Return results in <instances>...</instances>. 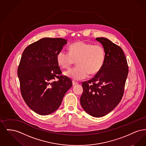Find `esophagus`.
<instances>
[{
	"label": "esophagus",
	"mask_w": 146,
	"mask_h": 146,
	"mask_svg": "<svg viewBox=\"0 0 146 146\" xmlns=\"http://www.w3.org/2000/svg\"><path fill=\"white\" fill-rule=\"evenodd\" d=\"M78 84V83L76 82V81H74V80H73V85H77Z\"/></svg>",
	"instance_id": "1"
}]
</instances>
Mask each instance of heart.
<instances>
[{
	"label": "heart",
	"instance_id": "heart-1",
	"mask_svg": "<svg viewBox=\"0 0 146 146\" xmlns=\"http://www.w3.org/2000/svg\"><path fill=\"white\" fill-rule=\"evenodd\" d=\"M106 60L104 47L99 44L76 42L70 46V52L64 49L57 54V64L63 68H69L76 63V67L68 70L66 75L70 78L80 80L89 76V73L97 74L104 67Z\"/></svg>",
	"mask_w": 146,
	"mask_h": 146
}]
</instances>
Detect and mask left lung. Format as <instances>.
I'll list each match as a JSON object with an SVG mask.
<instances>
[{"mask_svg":"<svg viewBox=\"0 0 146 146\" xmlns=\"http://www.w3.org/2000/svg\"><path fill=\"white\" fill-rule=\"evenodd\" d=\"M106 51L102 70L90 80L83 82L80 104L94 117H104L113 110L124 95L129 68L122 49L109 39L96 38Z\"/></svg>","mask_w":146,"mask_h":146,"instance_id":"left-lung-1","label":"left lung"}]
</instances>
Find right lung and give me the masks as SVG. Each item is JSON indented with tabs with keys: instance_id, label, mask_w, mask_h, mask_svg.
<instances>
[{
	"instance_id": "add662e5",
	"label": "right lung",
	"mask_w": 146,
	"mask_h": 146,
	"mask_svg": "<svg viewBox=\"0 0 146 146\" xmlns=\"http://www.w3.org/2000/svg\"><path fill=\"white\" fill-rule=\"evenodd\" d=\"M66 43L62 38H45L28 45L22 53L17 69L21 95L28 107L40 115L56 111L72 86L56 61Z\"/></svg>"
}]
</instances>
